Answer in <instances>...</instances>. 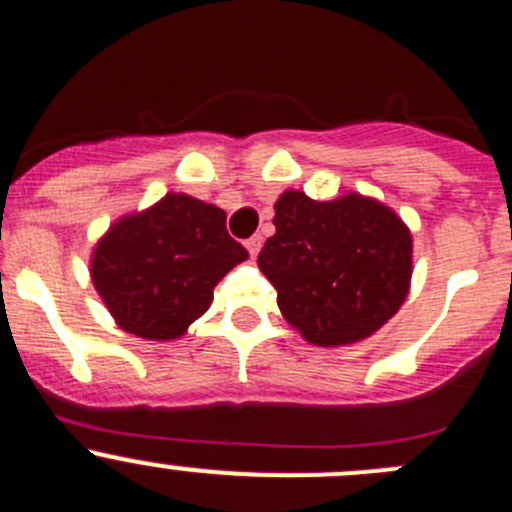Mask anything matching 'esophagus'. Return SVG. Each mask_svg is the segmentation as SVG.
Segmentation results:
<instances>
[{
	"instance_id": "obj_1",
	"label": "esophagus",
	"mask_w": 512,
	"mask_h": 512,
	"mask_svg": "<svg viewBox=\"0 0 512 512\" xmlns=\"http://www.w3.org/2000/svg\"><path fill=\"white\" fill-rule=\"evenodd\" d=\"M261 243H264V238L261 236H251L246 241V248H248V253H251V256H256V253H259V248H261Z\"/></svg>"
}]
</instances>
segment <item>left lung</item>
Here are the masks:
<instances>
[{
  "mask_svg": "<svg viewBox=\"0 0 512 512\" xmlns=\"http://www.w3.org/2000/svg\"><path fill=\"white\" fill-rule=\"evenodd\" d=\"M259 253L281 314L316 347L352 344L397 314L410 289L412 238L387 206L362 196L311 201L286 191Z\"/></svg>",
  "mask_w": 512,
  "mask_h": 512,
  "instance_id": "1",
  "label": "left lung"
}]
</instances>
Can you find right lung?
Here are the masks:
<instances>
[{"label": "right lung", "mask_w": 512, "mask_h": 512, "mask_svg": "<svg viewBox=\"0 0 512 512\" xmlns=\"http://www.w3.org/2000/svg\"><path fill=\"white\" fill-rule=\"evenodd\" d=\"M246 256L221 208L168 193L107 231L92 256V281L120 329L163 342L186 332L211 306L213 286Z\"/></svg>", "instance_id": "obj_1"}]
</instances>
